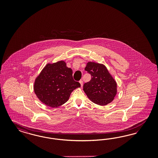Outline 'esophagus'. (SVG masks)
Segmentation results:
<instances>
[{
  "mask_svg": "<svg viewBox=\"0 0 158 158\" xmlns=\"http://www.w3.org/2000/svg\"><path fill=\"white\" fill-rule=\"evenodd\" d=\"M79 83H80V84H81V87H82V86H83V81H79Z\"/></svg>",
  "mask_w": 158,
  "mask_h": 158,
  "instance_id": "34e87169",
  "label": "esophagus"
}]
</instances>
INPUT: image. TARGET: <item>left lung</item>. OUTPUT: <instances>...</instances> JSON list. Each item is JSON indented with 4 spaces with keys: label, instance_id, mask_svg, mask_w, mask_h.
<instances>
[{
    "label": "left lung",
    "instance_id": "left-lung-1",
    "mask_svg": "<svg viewBox=\"0 0 158 158\" xmlns=\"http://www.w3.org/2000/svg\"><path fill=\"white\" fill-rule=\"evenodd\" d=\"M85 69L91 76L90 81L83 85L88 98L101 106L110 103L117 94V83L106 67L102 64L89 61Z\"/></svg>",
    "mask_w": 158,
    "mask_h": 158
}]
</instances>
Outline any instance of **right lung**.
<instances>
[{
	"label": "right lung",
	"instance_id": "add662e5",
	"mask_svg": "<svg viewBox=\"0 0 158 158\" xmlns=\"http://www.w3.org/2000/svg\"><path fill=\"white\" fill-rule=\"evenodd\" d=\"M80 87L73 79L71 68L61 60L46 65L35 80L34 90L44 104L57 108L65 104L72 91Z\"/></svg>",
	"mask_w": 158,
	"mask_h": 158
}]
</instances>
